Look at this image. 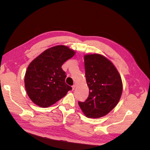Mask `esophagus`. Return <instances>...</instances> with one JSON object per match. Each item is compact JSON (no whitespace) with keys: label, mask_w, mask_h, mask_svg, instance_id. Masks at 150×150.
Here are the masks:
<instances>
[{"label":"esophagus","mask_w":150,"mask_h":150,"mask_svg":"<svg viewBox=\"0 0 150 150\" xmlns=\"http://www.w3.org/2000/svg\"><path fill=\"white\" fill-rule=\"evenodd\" d=\"M75 88H76V85H73L72 86V90L74 91L75 89Z\"/></svg>","instance_id":"esophagus-1"}]
</instances>
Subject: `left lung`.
<instances>
[{"instance_id":"left-lung-1","label":"left lung","mask_w":150,"mask_h":150,"mask_svg":"<svg viewBox=\"0 0 150 150\" xmlns=\"http://www.w3.org/2000/svg\"><path fill=\"white\" fill-rule=\"evenodd\" d=\"M84 60L89 92L87 99L78 104L86 117L99 118L118 103L122 92L121 78L112 62L101 54H86Z\"/></svg>"}]
</instances>
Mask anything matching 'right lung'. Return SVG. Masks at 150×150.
Masks as SVG:
<instances>
[{"label": "right lung", "mask_w": 150, "mask_h": 150, "mask_svg": "<svg viewBox=\"0 0 150 150\" xmlns=\"http://www.w3.org/2000/svg\"><path fill=\"white\" fill-rule=\"evenodd\" d=\"M75 53L66 46L58 45L46 49L30 63L24 84L28 96L36 105L51 106L72 89L65 83L66 72L61 66Z\"/></svg>", "instance_id": "add662e5"}]
</instances>
